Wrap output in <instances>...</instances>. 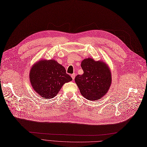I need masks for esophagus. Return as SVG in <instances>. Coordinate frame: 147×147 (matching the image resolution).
<instances>
[{
    "instance_id": "34e87169",
    "label": "esophagus",
    "mask_w": 147,
    "mask_h": 147,
    "mask_svg": "<svg viewBox=\"0 0 147 147\" xmlns=\"http://www.w3.org/2000/svg\"><path fill=\"white\" fill-rule=\"evenodd\" d=\"M75 76H76L75 74H72V75H71V77H72V80H75Z\"/></svg>"
}]
</instances>
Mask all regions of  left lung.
I'll return each instance as SVG.
<instances>
[{
	"mask_svg": "<svg viewBox=\"0 0 147 147\" xmlns=\"http://www.w3.org/2000/svg\"><path fill=\"white\" fill-rule=\"evenodd\" d=\"M84 71L75 78L82 96L88 100H98L109 91L111 84V75L109 66L102 61L85 59L81 62Z\"/></svg>",
	"mask_w": 147,
	"mask_h": 147,
	"instance_id": "8db88e82",
	"label": "left lung"
}]
</instances>
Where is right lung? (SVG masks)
<instances>
[{
    "mask_svg": "<svg viewBox=\"0 0 147 147\" xmlns=\"http://www.w3.org/2000/svg\"><path fill=\"white\" fill-rule=\"evenodd\" d=\"M30 80L34 91L42 97L49 99L55 97L63 85L72 79L56 60L42 59L32 66Z\"/></svg>",
    "mask_w": 147,
    "mask_h": 147,
    "instance_id": "obj_1",
    "label": "right lung"
}]
</instances>
